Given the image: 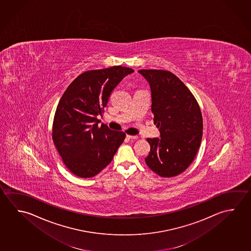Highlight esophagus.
Masks as SVG:
<instances>
[{"instance_id":"1","label":"esophagus","mask_w":251,"mask_h":251,"mask_svg":"<svg viewBox=\"0 0 251 251\" xmlns=\"http://www.w3.org/2000/svg\"><path fill=\"white\" fill-rule=\"evenodd\" d=\"M127 137L128 139H134V140H136L138 138L137 136H130V135H127Z\"/></svg>"}]
</instances>
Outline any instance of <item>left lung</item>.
I'll list each match as a JSON object with an SVG mask.
<instances>
[{
    "instance_id": "obj_1",
    "label": "left lung",
    "mask_w": 251,
    "mask_h": 251,
    "mask_svg": "<svg viewBox=\"0 0 251 251\" xmlns=\"http://www.w3.org/2000/svg\"><path fill=\"white\" fill-rule=\"evenodd\" d=\"M151 89V112L161 138H147L151 145L145 163L158 176H178L193 162L201 145L202 116L189 89L164 70H140Z\"/></svg>"
}]
</instances>
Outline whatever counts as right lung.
<instances>
[{
  "label": "right lung",
  "mask_w": 251,
  "mask_h": 251,
  "mask_svg": "<svg viewBox=\"0 0 251 251\" xmlns=\"http://www.w3.org/2000/svg\"><path fill=\"white\" fill-rule=\"evenodd\" d=\"M134 71L114 66L85 71L62 94L54 114L52 137L67 168L81 178H91L113 160L126 134L99 127L111 93Z\"/></svg>",
  "instance_id": "right-lung-1"
}]
</instances>
